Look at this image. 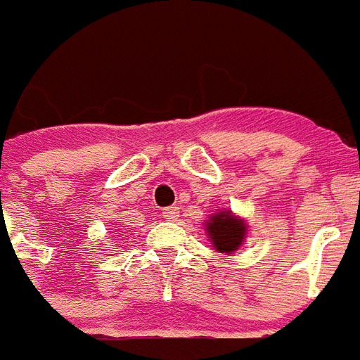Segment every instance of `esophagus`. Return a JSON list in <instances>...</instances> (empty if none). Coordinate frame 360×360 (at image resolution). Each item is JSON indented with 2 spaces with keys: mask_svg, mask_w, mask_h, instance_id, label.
I'll return each instance as SVG.
<instances>
[{
  "mask_svg": "<svg viewBox=\"0 0 360 360\" xmlns=\"http://www.w3.org/2000/svg\"><path fill=\"white\" fill-rule=\"evenodd\" d=\"M164 217L169 221H177V217H179V207L177 206H169L164 210Z\"/></svg>",
  "mask_w": 360,
  "mask_h": 360,
  "instance_id": "esophagus-1",
  "label": "esophagus"
}]
</instances>
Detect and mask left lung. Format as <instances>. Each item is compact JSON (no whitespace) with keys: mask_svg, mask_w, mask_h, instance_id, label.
<instances>
[{"mask_svg":"<svg viewBox=\"0 0 360 360\" xmlns=\"http://www.w3.org/2000/svg\"><path fill=\"white\" fill-rule=\"evenodd\" d=\"M206 233L214 244V250L229 255L242 246L248 227L244 219H238L236 215H233V212L223 210L206 221Z\"/></svg>","mask_w":360,"mask_h":360,"instance_id":"obj_1","label":"left lung"}]
</instances>
